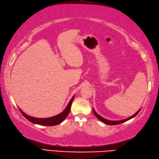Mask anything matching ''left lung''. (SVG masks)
Segmentation results:
<instances>
[{"label": "left lung", "instance_id": "obj_1", "mask_svg": "<svg viewBox=\"0 0 159 159\" xmlns=\"http://www.w3.org/2000/svg\"><path fill=\"white\" fill-rule=\"evenodd\" d=\"M139 111H140V109H139V110L138 111H137V113H135V114H134L133 116H132L131 117H130V118H127V119H125V120H120V121H111V120H106V119H105V118H102L101 116H100L98 114H97V113L94 111V110H93L94 114L95 116H96L98 118V120H100L101 121H102L103 122L105 123V124L109 125H116L121 124V123L125 122H126V121L129 120L133 118V117H135V116L137 114H138V113H139Z\"/></svg>", "mask_w": 159, "mask_h": 159}]
</instances>
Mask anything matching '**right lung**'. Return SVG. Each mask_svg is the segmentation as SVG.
Listing matches in <instances>:
<instances>
[{"label":"right lung","mask_w":159,"mask_h":159,"mask_svg":"<svg viewBox=\"0 0 159 159\" xmlns=\"http://www.w3.org/2000/svg\"><path fill=\"white\" fill-rule=\"evenodd\" d=\"M74 97L70 99V102L69 103L68 105L66 106V109H65L61 114L54 116V117H51V118H33L31 117V116H28L25 113H24L20 109V111L22 113V114L25 117L27 120L31 122L34 123V124H37V125H44V126H54V125H57L60 123H61L66 118V116H68L70 110V106H71V103L73 102Z\"/></svg>","instance_id":"obj_1"}]
</instances>
